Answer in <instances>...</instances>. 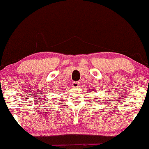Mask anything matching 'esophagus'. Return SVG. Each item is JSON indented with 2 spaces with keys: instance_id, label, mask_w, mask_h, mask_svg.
I'll return each instance as SVG.
<instances>
[{
  "instance_id": "1",
  "label": "esophagus",
  "mask_w": 149,
  "mask_h": 149,
  "mask_svg": "<svg viewBox=\"0 0 149 149\" xmlns=\"http://www.w3.org/2000/svg\"><path fill=\"white\" fill-rule=\"evenodd\" d=\"M79 85H80V83H79V81H74V82L72 83V86L74 87H79Z\"/></svg>"
}]
</instances>
